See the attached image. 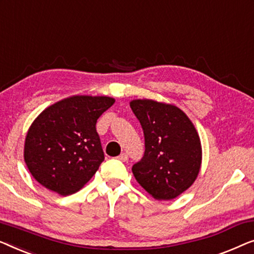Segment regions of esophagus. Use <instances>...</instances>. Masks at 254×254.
Wrapping results in <instances>:
<instances>
[{
    "instance_id": "34e87169",
    "label": "esophagus",
    "mask_w": 254,
    "mask_h": 254,
    "mask_svg": "<svg viewBox=\"0 0 254 254\" xmlns=\"http://www.w3.org/2000/svg\"><path fill=\"white\" fill-rule=\"evenodd\" d=\"M117 159L120 160V161H123V162H126V161H127V153H122V154H121L120 156H117Z\"/></svg>"
}]
</instances>
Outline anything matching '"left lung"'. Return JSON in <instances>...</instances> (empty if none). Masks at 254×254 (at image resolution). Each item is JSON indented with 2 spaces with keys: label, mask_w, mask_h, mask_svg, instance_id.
Segmentation results:
<instances>
[{
  "label": "left lung",
  "mask_w": 254,
  "mask_h": 254,
  "mask_svg": "<svg viewBox=\"0 0 254 254\" xmlns=\"http://www.w3.org/2000/svg\"><path fill=\"white\" fill-rule=\"evenodd\" d=\"M144 131L145 153L132 167L135 180L153 198L170 200L187 191L201 166V144L193 123L176 106L132 100Z\"/></svg>",
  "instance_id": "left-lung-1"
}]
</instances>
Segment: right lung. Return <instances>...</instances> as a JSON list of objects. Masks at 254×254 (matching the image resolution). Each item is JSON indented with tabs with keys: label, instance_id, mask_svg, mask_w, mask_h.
<instances>
[{
	"label": "right lung",
	"instance_id": "obj_1",
	"mask_svg": "<svg viewBox=\"0 0 254 254\" xmlns=\"http://www.w3.org/2000/svg\"><path fill=\"white\" fill-rule=\"evenodd\" d=\"M115 100L74 95L46 108L26 134L24 160L32 176L61 195L79 191L105 160L96 121Z\"/></svg>",
	"mask_w": 254,
	"mask_h": 254
}]
</instances>
